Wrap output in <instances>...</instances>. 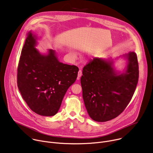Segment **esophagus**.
Segmentation results:
<instances>
[{
  "label": "esophagus",
  "instance_id": "1",
  "mask_svg": "<svg viewBox=\"0 0 153 153\" xmlns=\"http://www.w3.org/2000/svg\"><path fill=\"white\" fill-rule=\"evenodd\" d=\"M82 71L80 70H79L78 71V75H77V79H79L80 77L82 76Z\"/></svg>",
  "mask_w": 153,
  "mask_h": 153
}]
</instances>
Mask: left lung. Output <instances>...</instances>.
I'll return each instance as SVG.
<instances>
[{
	"label": "left lung",
	"mask_w": 153,
	"mask_h": 153,
	"mask_svg": "<svg viewBox=\"0 0 153 153\" xmlns=\"http://www.w3.org/2000/svg\"><path fill=\"white\" fill-rule=\"evenodd\" d=\"M128 60L124 74L117 75L113 62L94 58L83 68L80 83L86 109L97 122H106L120 115L131 100L139 79L136 53L126 55Z\"/></svg>",
	"instance_id": "left-lung-1"
}]
</instances>
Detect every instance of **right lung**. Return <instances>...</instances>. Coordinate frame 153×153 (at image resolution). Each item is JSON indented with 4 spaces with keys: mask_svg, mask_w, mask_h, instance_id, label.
Segmentation results:
<instances>
[{
    "mask_svg": "<svg viewBox=\"0 0 153 153\" xmlns=\"http://www.w3.org/2000/svg\"><path fill=\"white\" fill-rule=\"evenodd\" d=\"M36 38L30 32L22 50L17 83L31 110L43 116H54L69 87L76 81L79 68L59 62L54 51L42 55L34 48Z\"/></svg>",
    "mask_w": 153,
    "mask_h": 153,
    "instance_id": "add662e5",
    "label": "right lung"
}]
</instances>
